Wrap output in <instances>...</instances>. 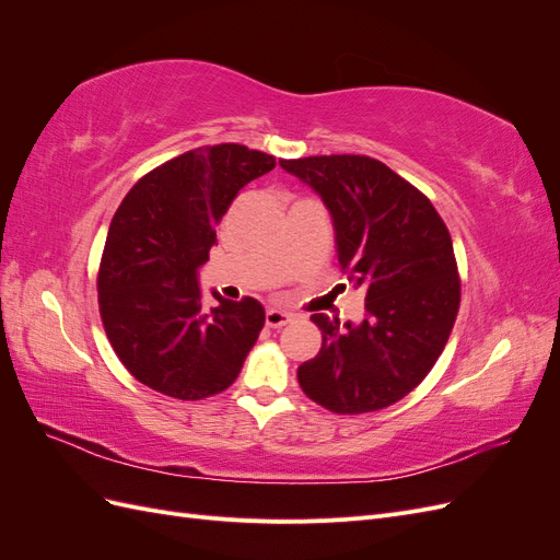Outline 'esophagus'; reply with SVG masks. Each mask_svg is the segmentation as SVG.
<instances>
[{
    "instance_id": "esophagus-1",
    "label": "esophagus",
    "mask_w": 560,
    "mask_h": 560,
    "mask_svg": "<svg viewBox=\"0 0 560 560\" xmlns=\"http://www.w3.org/2000/svg\"><path fill=\"white\" fill-rule=\"evenodd\" d=\"M292 319H294V315L287 313V311H278V308H268L266 311V325L273 327V329L284 327L287 322H292Z\"/></svg>"
}]
</instances>
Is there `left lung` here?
I'll list each match as a JSON object with an SVG mask.
<instances>
[{
	"instance_id": "1",
	"label": "left lung",
	"mask_w": 560,
	"mask_h": 560,
	"mask_svg": "<svg viewBox=\"0 0 560 560\" xmlns=\"http://www.w3.org/2000/svg\"><path fill=\"white\" fill-rule=\"evenodd\" d=\"M280 165L325 202L338 264L366 290L360 325L311 317L322 348L299 366V385L341 416L393 406L430 374L460 308L444 219L425 194L376 159L308 156Z\"/></svg>"
}]
</instances>
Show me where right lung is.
I'll return each mask as SVG.
<instances>
[{"instance_id": "1", "label": "right lung", "mask_w": 560, "mask_h": 560, "mask_svg": "<svg viewBox=\"0 0 560 560\" xmlns=\"http://www.w3.org/2000/svg\"><path fill=\"white\" fill-rule=\"evenodd\" d=\"M276 159L245 144H214L154 167L118 206L100 261L97 301L109 343L130 374L175 399H206L238 378L264 327V306L212 296L198 268L245 184Z\"/></svg>"}]
</instances>
